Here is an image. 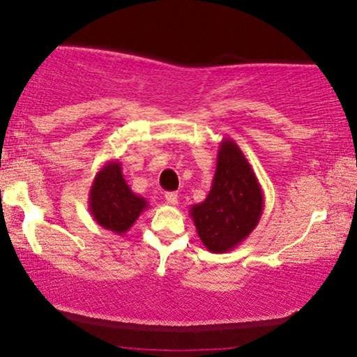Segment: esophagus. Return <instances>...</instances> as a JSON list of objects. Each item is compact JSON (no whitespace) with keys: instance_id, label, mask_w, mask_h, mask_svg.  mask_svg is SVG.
Wrapping results in <instances>:
<instances>
[{"instance_id":"esophagus-1","label":"esophagus","mask_w":357,"mask_h":357,"mask_svg":"<svg viewBox=\"0 0 357 357\" xmlns=\"http://www.w3.org/2000/svg\"><path fill=\"white\" fill-rule=\"evenodd\" d=\"M166 202L169 203V204H173V206H176V204H178V192H174V191H171V192H166Z\"/></svg>"}]
</instances>
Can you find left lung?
<instances>
[{
	"label": "left lung",
	"instance_id": "obj_1",
	"mask_svg": "<svg viewBox=\"0 0 357 357\" xmlns=\"http://www.w3.org/2000/svg\"><path fill=\"white\" fill-rule=\"evenodd\" d=\"M261 213L264 191L255 171L233 139H221L211 190L190 208L199 240L211 253L230 252L255 230Z\"/></svg>",
	"mask_w": 357,
	"mask_h": 357
}]
</instances>
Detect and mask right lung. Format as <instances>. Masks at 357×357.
I'll return each mask as SVG.
<instances>
[{"mask_svg": "<svg viewBox=\"0 0 357 357\" xmlns=\"http://www.w3.org/2000/svg\"><path fill=\"white\" fill-rule=\"evenodd\" d=\"M147 206L146 198L130 190L117 159L97 171L89 191V211L102 228L124 235Z\"/></svg>", "mask_w": 357, "mask_h": 357, "instance_id": "add662e5", "label": "right lung"}]
</instances>
